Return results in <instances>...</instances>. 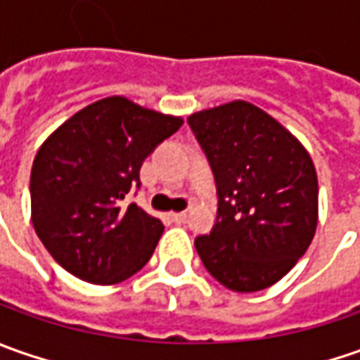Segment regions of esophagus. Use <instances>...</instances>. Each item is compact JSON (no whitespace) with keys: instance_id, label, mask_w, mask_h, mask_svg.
<instances>
[{"instance_id":"34e87169","label":"esophagus","mask_w":360,"mask_h":360,"mask_svg":"<svg viewBox=\"0 0 360 360\" xmlns=\"http://www.w3.org/2000/svg\"><path fill=\"white\" fill-rule=\"evenodd\" d=\"M186 218H188L186 212H174L172 214V220L176 222V224H184V222H186Z\"/></svg>"}]
</instances>
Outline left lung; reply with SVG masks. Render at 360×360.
I'll return each instance as SVG.
<instances>
[{"label":"left lung","instance_id":"obj_1","mask_svg":"<svg viewBox=\"0 0 360 360\" xmlns=\"http://www.w3.org/2000/svg\"><path fill=\"white\" fill-rule=\"evenodd\" d=\"M212 166L218 216L194 244L206 270L236 292L278 283L311 246L319 180L311 154L281 122L250 102L188 118Z\"/></svg>","mask_w":360,"mask_h":360}]
</instances>
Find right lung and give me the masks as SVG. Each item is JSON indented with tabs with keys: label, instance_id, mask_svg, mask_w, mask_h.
<instances>
[{
	"label": "right lung",
	"instance_id": "add662e5",
	"mask_svg": "<svg viewBox=\"0 0 360 360\" xmlns=\"http://www.w3.org/2000/svg\"><path fill=\"white\" fill-rule=\"evenodd\" d=\"M184 124L124 96L79 110L39 146L32 166V222L56 262L91 284L130 278L154 252L164 224L128 192L154 148Z\"/></svg>",
	"mask_w": 360,
	"mask_h": 360
}]
</instances>
